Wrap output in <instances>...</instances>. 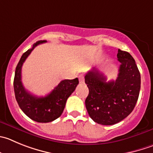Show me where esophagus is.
<instances>
[{
	"label": "esophagus",
	"mask_w": 153,
	"mask_h": 153,
	"mask_svg": "<svg viewBox=\"0 0 153 153\" xmlns=\"http://www.w3.org/2000/svg\"><path fill=\"white\" fill-rule=\"evenodd\" d=\"M79 80L80 83H84L85 79H84V76L82 75V74H80V75L79 76Z\"/></svg>",
	"instance_id": "esophagus-1"
}]
</instances>
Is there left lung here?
Returning <instances> with one entry per match:
<instances>
[{
  "mask_svg": "<svg viewBox=\"0 0 153 153\" xmlns=\"http://www.w3.org/2000/svg\"><path fill=\"white\" fill-rule=\"evenodd\" d=\"M120 62L118 77L107 82L105 76L93 68L85 76L89 92L85 107L93 121L104 126L116 124L134 108L140 89V74L128 52L118 50Z\"/></svg>",
  "mask_w": 153,
  "mask_h": 153,
  "instance_id": "left-lung-1",
  "label": "left lung"
}]
</instances>
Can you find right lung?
Returning a JSON list of instances; mask_svg holds the SVG:
<instances>
[{"mask_svg":"<svg viewBox=\"0 0 153 153\" xmlns=\"http://www.w3.org/2000/svg\"><path fill=\"white\" fill-rule=\"evenodd\" d=\"M46 42V40L36 42L31 49H29L22 56L16 68L13 81L16 99L21 110L32 120L42 123L54 121L62 115L67 100L79 83L78 78L62 80L45 97L34 95L24 88L22 82V67L23 63L37 45Z\"/></svg>","mask_w":153,"mask_h":153,"instance_id":"obj_1","label":"right lung"}]
</instances>
